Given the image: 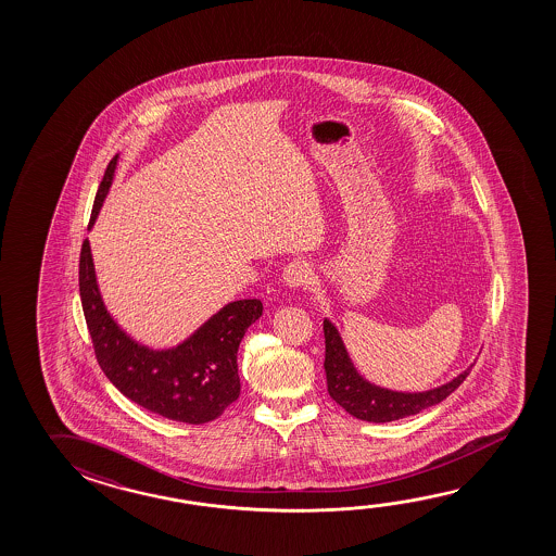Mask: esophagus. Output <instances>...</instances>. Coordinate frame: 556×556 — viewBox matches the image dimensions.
<instances>
[{"label":"esophagus","mask_w":556,"mask_h":556,"mask_svg":"<svg viewBox=\"0 0 556 556\" xmlns=\"http://www.w3.org/2000/svg\"><path fill=\"white\" fill-rule=\"evenodd\" d=\"M312 281V269L306 262H291L282 269V282L289 287V289H304L308 287Z\"/></svg>","instance_id":"34e87169"}]
</instances>
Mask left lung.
Here are the masks:
<instances>
[{"label":"left lung","mask_w":556,"mask_h":556,"mask_svg":"<svg viewBox=\"0 0 556 556\" xmlns=\"http://www.w3.org/2000/svg\"><path fill=\"white\" fill-rule=\"evenodd\" d=\"M324 337H326V378L331 400L356 419L368 422H392L417 415L422 409L438 405L446 400L450 393L459 388L473 365L457 374L454 380L442 383L427 392H397L368 382L363 374L356 370L351 356L346 353L345 343L336 326L324 319Z\"/></svg>","instance_id":"left-lung-1"}]
</instances>
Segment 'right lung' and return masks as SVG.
Masks as SVG:
<instances>
[{
  "label": "right lung",
  "mask_w": 556,
  "mask_h": 556,
  "mask_svg": "<svg viewBox=\"0 0 556 556\" xmlns=\"http://www.w3.org/2000/svg\"><path fill=\"white\" fill-rule=\"evenodd\" d=\"M116 164L118 155L110 161L97 191L89 230L101 213ZM79 294L102 372L128 400L164 419L186 425L215 420L238 400V346L247 329L262 316V301L228 302L170 349L141 345L119 328L104 306L87 238L79 257Z\"/></svg>",
  "instance_id": "1"
}]
</instances>
